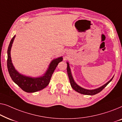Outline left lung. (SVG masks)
I'll return each instance as SVG.
<instances>
[{"label": "left lung", "instance_id": "obj_1", "mask_svg": "<svg viewBox=\"0 0 122 122\" xmlns=\"http://www.w3.org/2000/svg\"><path fill=\"white\" fill-rule=\"evenodd\" d=\"M67 72L68 76V78H69L70 84H71L72 88L75 91H76V92H77L83 94V95L92 96V95H95L96 94L98 93L99 92H100L101 91L103 90V89L105 88V87L107 86L109 82L112 80L113 78L114 77V76H113L108 82H107L106 84H104V85L100 87L94 89V90H87V89L82 88V87L78 85L76 83V82L75 81L74 79L73 78L72 75L71 69H70V65L68 62H67Z\"/></svg>", "mask_w": 122, "mask_h": 122}]
</instances>
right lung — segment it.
<instances>
[{
	"label": "right lung",
	"instance_id": "obj_1",
	"mask_svg": "<svg viewBox=\"0 0 122 122\" xmlns=\"http://www.w3.org/2000/svg\"><path fill=\"white\" fill-rule=\"evenodd\" d=\"M15 37V35L14 36L10 41L7 52L8 70L12 80L23 91L28 93H33L45 88L49 84L51 76L58 63L62 61V57L56 58L51 61L47 70L41 76L32 77L22 75L15 69L11 61L10 51Z\"/></svg>",
	"mask_w": 122,
	"mask_h": 122
}]
</instances>
